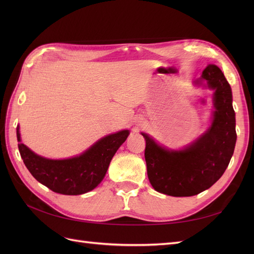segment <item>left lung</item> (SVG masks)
Wrapping results in <instances>:
<instances>
[{
  "label": "left lung",
  "instance_id": "left-lung-1",
  "mask_svg": "<svg viewBox=\"0 0 254 254\" xmlns=\"http://www.w3.org/2000/svg\"><path fill=\"white\" fill-rule=\"evenodd\" d=\"M201 81L214 90V111L211 127L200 137L182 150H168L142 133L147 176L159 193L175 197L201 193L220 178L232 158L236 131L231 87L215 64L207 65L196 83Z\"/></svg>",
  "mask_w": 254,
  "mask_h": 254
}]
</instances>
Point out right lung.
Returning <instances> with one entry per match:
<instances>
[{"label":"right lung","mask_w":254,"mask_h":254,"mask_svg":"<svg viewBox=\"0 0 254 254\" xmlns=\"http://www.w3.org/2000/svg\"><path fill=\"white\" fill-rule=\"evenodd\" d=\"M128 134L129 130H122L103 137L80 156L52 160L36 155L21 143L17 127L19 151L29 173L43 186L64 195H80L95 189L104 179L111 159Z\"/></svg>","instance_id":"obj_1"}]
</instances>
